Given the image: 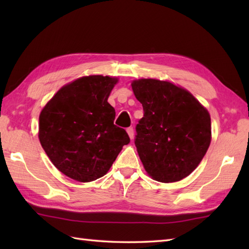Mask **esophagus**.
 I'll return each mask as SVG.
<instances>
[{
	"mask_svg": "<svg viewBox=\"0 0 249 249\" xmlns=\"http://www.w3.org/2000/svg\"><path fill=\"white\" fill-rule=\"evenodd\" d=\"M126 131H127V134L129 136V138L133 140L134 137H135V131H134V128L133 127H128L127 129H126Z\"/></svg>",
	"mask_w": 249,
	"mask_h": 249,
	"instance_id": "esophagus-1",
	"label": "esophagus"
}]
</instances>
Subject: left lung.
<instances>
[{"instance_id":"left-lung-1","label":"left lung","mask_w":249,"mask_h":249,"mask_svg":"<svg viewBox=\"0 0 249 249\" xmlns=\"http://www.w3.org/2000/svg\"><path fill=\"white\" fill-rule=\"evenodd\" d=\"M143 118L135 144L145 171L162 183L181 181L202 160L211 143V118L183 88L156 79L131 82Z\"/></svg>"}]
</instances>
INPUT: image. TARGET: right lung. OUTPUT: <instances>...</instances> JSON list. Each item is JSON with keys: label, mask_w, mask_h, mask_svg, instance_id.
Masks as SVG:
<instances>
[{"label": "right lung", "mask_w": 249, "mask_h": 249, "mask_svg": "<svg viewBox=\"0 0 249 249\" xmlns=\"http://www.w3.org/2000/svg\"><path fill=\"white\" fill-rule=\"evenodd\" d=\"M116 82L100 75L79 78L60 89L40 112L41 146L63 174L78 182L104 177L130 141L113 124L115 110L108 103Z\"/></svg>", "instance_id": "right-lung-1"}]
</instances>
